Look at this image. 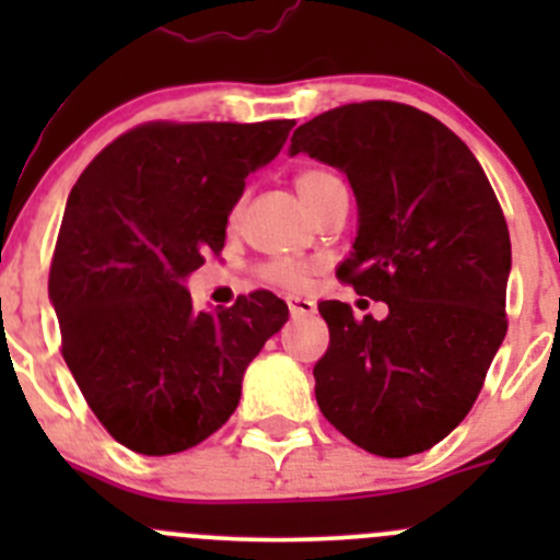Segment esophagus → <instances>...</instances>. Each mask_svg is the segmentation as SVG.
I'll return each instance as SVG.
<instances>
[{"label":"esophagus","instance_id":"esophagus-1","mask_svg":"<svg viewBox=\"0 0 560 560\" xmlns=\"http://www.w3.org/2000/svg\"><path fill=\"white\" fill-rule=\"evenodd\" d=\"M287 306H290L292 319H298V316L314 314V303L306 301V298H287Z\"/></svg>","mask_w":560,"mask_h":560}]
</instances>
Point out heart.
Returning a JSON list of instances; mask_svg holds the SVG:
<instances>
[{
	"instance_id": "1",
	"label": "heart",
	"mask_w": 560,
	"mask_h": 560,
	"mask_svg": "<svg viewBox=\"0 0 560 560\" xmlns=\"http://www.w3.org/2000/svg\"><path fill=\"white\" fill-rule=\"evenodd\" d=\"M298 186V195H301V200L306 202V208H312L314 202H319L322 197L327 195V191L332 189H341L343 180L338 178V175L327 173V171H303L298 175L295 180ZM241 213V206L233 208V222L238 219ZM265 279L273 281V284H281V287H290V290H298V287H303V281H306V268L298 262H290V259H276V262L265 265Z\"/></svg>"
}]
</instances>
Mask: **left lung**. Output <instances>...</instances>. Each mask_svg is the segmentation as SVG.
<instances>
[{"label":"left lung","mask_w":560,"mask_h":560,"mask_svg":"<svg viewBox=\"0 0 560 560\" xmlns=\"http://www.w3.org/2000/svg\"><path fill=\"white\" fill-rule=\"evenodd\" d=\"M295 154L347 175L358 235L338 276L389 308L354 319L319 303L330 347L316 404L365 453L431 450L468 415L506 336L512 244L488 175L453 129L385 100L301 124Z\"/></svg>","instance_id":"8db88e82"}]
</instances>
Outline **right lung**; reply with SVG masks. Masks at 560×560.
<instances>
[{
	"label": "right lung",
	"instance_id": "1",
	"mask_svg": "<svg viewBox=\"0 0 560 560\" xmlns=\"http://www.w3.org/2000/svg\"><path fill=\"white\" fill-rule=\"evenodd\" d=\"M292 124H145L67 197L48 279L61 354L97 420L135 453H184L219 431L248 363L290 316L265 290L195 312L186 279L222 252L246 175L276 160Z\"/></svg>",
	"mask_w": 560,
	"mask_h": 560
}]
</instances>
